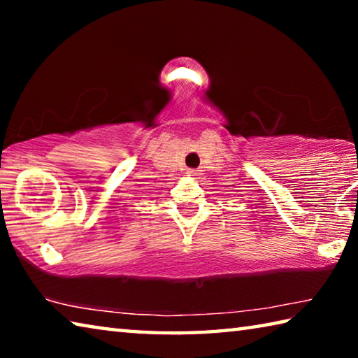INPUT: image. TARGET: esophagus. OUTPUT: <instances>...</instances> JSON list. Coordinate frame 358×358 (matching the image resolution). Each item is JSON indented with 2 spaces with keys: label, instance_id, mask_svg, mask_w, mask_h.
Listing matches in <instances>:
<instances>
[{
  "label": "esophagus",
  "instance_id": "obj_1",
  "mask_svg": "<svg viewBox=\"0 0 358 358\" xmlns=\"http://www.w3.org/2000/svg\"><path fill=\"white\" fill-rule=\"evenodd\" d=\"M187 175H189V177H197L199 171H194V169H189V171H187Z\"/></svg>",
  "mask_w": 358,
  "mask_h": 358
}]
</instances>
